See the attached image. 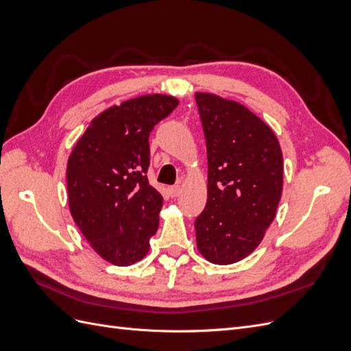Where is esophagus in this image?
<instances>
[{
    "mask_svg": "<svg viewBox=\"0 0 351 351\" xmlns=\"http://www.w3.org/2000/svg\"><path fill=\"white\" fill-rule=\"evenodd\" d=\"M180 192H182V187H180V186H171V187H168V193H169V196H171V197L178 196Z\"/></svg>",
    "mask_w": 351,
    "mask_h": 351,
    "instance_id": "1",
    "label": "esophagus"
}]
</instances>
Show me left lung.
<instances>
[{"label": "left lung", "mask_w": 351, "mask_h": 351, "mask_svg": "<svg viewBox=\"0 0 351 351\" xmlns=\"http://www.w3.org/2000/svg\"><path fill=\"white\" fill-rule=\"evenodd\" d=\"M208 154V200L196 243L212 263L230 265L259 246L282 193V152L271 127L244 105L195 93Z\"/></svg>", "instance_id": "obj_1"}]
</instances>
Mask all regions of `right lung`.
<instances>
[{
    "label": "right lung",
    "instance_id": "obj_1",
    "mask_svg": "<svg viewBox=\"0 0 351 351\" xmlns=\"http://www.w3.org/2000/svg\"><path fill=\"white\" fill-rule=\"evenodd\" d=\"M178 99L143 95L90 121L67 162L71 217L102 259L129 267L149 252L162 196L147 182L149 133Z\"/></svg>",
    "mask_w": 351,
    "mask_h": 351
}]
</instances>
